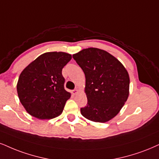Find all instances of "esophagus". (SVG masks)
I'll list each match as a JSON object with an SVG mask.
<instances>
[{"label":"esophagus","instance_id":"34e87169","mask_svg":"<svg viewBox=\"0 0 159 159\" xmlns=\"http://www.w3.org/2000/svg\"><path fill=\"white\" fill-rule=\"evenodd\" d=\"M78 92H79V90L76 89H74V91H72V93H73V94H74V95H76V94H77Z\"/></svg>","mask_w":159,"mask_h":159}]
</instances>
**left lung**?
<instances>
[{"mask_svg": "<svg viewBox=\"0 0 159 159\" xmlns=\"http://www.w3.org/2000/svg\"><path fill=\"white\" fill-rule=\"evenodd\" d=\"M73 58L85 76L87 105L80 109L85 118L104 123L115 117L129 96L130 77L115 57L97 48H85Z\"/></svg>", "mask_w": 159, "mask_h": 159, "instance_id": "1", "label": "left lung"}]
</instances>
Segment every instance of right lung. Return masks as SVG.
I'll list each match as a JSON object with an SVG mask.
<instances>
[{
	"instance_id": "right-lung-1",
	"label": "right lung",
	"mask_w": 159,
	"mask_h": 159,
	"mask_svg": "<svg viewBox=\"0 0 159 159\" xmlns=\"http://www.w3.org/2000/svg\"><path fill=\"white\" fill-rule=\"evenodd\" d=\"M71 60L66 52H46L25 67L20 74L17 91L27 113L40 119L61 114L70 93L64 89L62 70Z\"/></svg>"
}]
</instances>
